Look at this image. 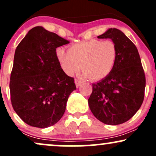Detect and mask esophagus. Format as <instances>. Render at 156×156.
I'll list each match as a JSON object with an SVG mask.
<instances>
[{
	"label": "esophagus",
	"instance_id": "esophagus-1",
	"mask_svg": "<svg viewBox=\"0 0 156 156\" xmlns=\"http://www.w3.org/2000/svg\"><path fill=\"white\" fill-rule=\"evenodd\" d=\"M75 83H76V87H78L80 85V84L82 83V81H81V80H78V79H76V80H75Z\"/></svg>",
	"mask_w": 156,
	"mask_h": 156
}]
</instances>
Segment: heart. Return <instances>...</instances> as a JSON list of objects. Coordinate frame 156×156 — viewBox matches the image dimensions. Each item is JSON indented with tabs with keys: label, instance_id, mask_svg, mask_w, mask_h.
Here are the masks:
<instances>
[{
	"label": "heart",
	"instance_id": "obj_1",
	"mask_svg": "<svg viewBox=\"0 0 156 156\" xmlns=\"http://www.w3.org/2000/svg\"><path fill=\"white\" fill-rule=\"evenodd\" d=\"M117 44L111 39H92L70 45L68 51L56 50V56L63 70L69 76L82 68L83 75L92 80L105 78L112 72L117 60Z\"/></svg>",
	"mask_w": 156,
	"mask_h": 156
}]
</instances>
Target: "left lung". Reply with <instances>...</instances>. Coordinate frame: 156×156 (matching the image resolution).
Listing matches in <instances>:
<instances>
[{
  "label": "left lung",
  "mask_w": 156,
  "mask_h": 156,
  "mask_svg": "<svg viewBox=\"0 0 156 156\" xmlns=\"http://www.w3.org/2000/svg\"><path fill=\"white\" fill-rule=\"evenodd\" d=\"M98 38L114 41L118 55L112 72L92 84L89 108L102 122L119 125L129 120L140 108L144 98L145 75L136 47L124 33L109 28Z\"/></svg>",
  "instance_id": "8db88e82"
}]
</instances>
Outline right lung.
Masks as SVG:
<instances>
[{"label": "right lung", "instance_id": "add662e5", "mask_svg": "<svg viewBox=\"0 0 156 156\" xmlns=\"http://www.w3.org/2000/svg\"><path fill=\"white\" fill-rule=\"evenodd\" d=\"M69 41L41 26L28 31L15 50L10 76L12 107L26 124L45 128L64 115L69 94L76 90L56 56V48Z\"/></svg>", "mask_w": 156, "mask_h": 156}]
</instances>
